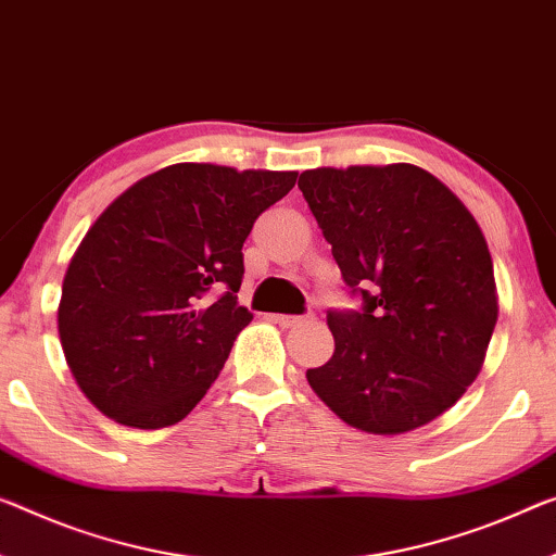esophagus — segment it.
<instances>
[{"label":"esophagus","instance_id":"obj_1","mask_svg":"<svg viewBox=\"0 0 556 556\" xmlns=\"http://www.w3.org/2000/svg\"><path fill=\"white\" fill-rule=\"evenodd\" d=\"M270 320L278 323L280 328H298V326H305V323H313L315 313L307 311L305 315H270Z\"/></svg>","mask_w":556,"mask_h":556}]
</instances>
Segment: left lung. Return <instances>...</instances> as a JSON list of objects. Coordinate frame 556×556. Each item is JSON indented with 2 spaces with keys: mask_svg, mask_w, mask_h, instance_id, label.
<instances>
[{
  "mask_svg": "<svg viewBox=\"0 0 556 556\" xmlns=\"http://www.w3.org/2000/svg\"><path fill=\"white\" fill-rule=\"evenodd\" d=\"M298 186L363 303L328 311L336 353L307 382L357 430L427 425L472 386L497 323L480 226L413 164L303 170Z\"/></svg>",
  "mask_w": 556,
  "mask_h": 556,
  "instance_id": "left-lung-1",
  "label": "left lung"
}]
</instances>
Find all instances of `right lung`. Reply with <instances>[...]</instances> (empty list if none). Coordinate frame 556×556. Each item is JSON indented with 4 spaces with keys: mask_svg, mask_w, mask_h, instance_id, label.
Listing matches in <instances>:
<instances>
[{
    "mask_svg": "<svg viewBox=\"0 0 556 556\" xmlns=\"http://www.w3.org/2000/svg\"><path fill=\"white\" fill-rule=\"evenodd\" d=\"M295 170L174 164L124 191L64 276L59 338L79 388L111 420H184L253 313L238 305L255 218Z\"/></svg>",
    "mask_w": 556,
    "mask_h": 556,
    "instance_id": "add662e5",
    "label": "right lung"
}]
</instances>
